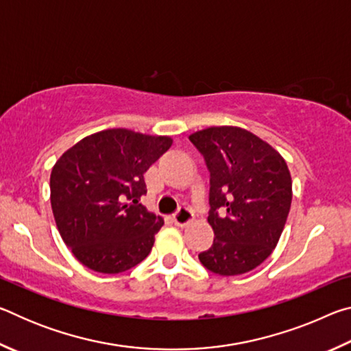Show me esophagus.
I'll use <instances>...</instances> for the list:
<instances>
[{
    "label": "esophagus",
    "instance_id": "esophagus-1",
    "mask_svg": "<svg viewBox=\"0 0 351 351\" xmlns=\"http://www.w3.org/2000/svg\"><path fill=\"white\" fill-rule=\"evenodd\" d=\"M192 219H193V212L186 206L180 207V209H178V212L173 215V223L176 226H180V228L187 226L190 221H192Z\"/></svg>",
    "mask_w": 351,
    "mask_h": 351
}]
</instances>
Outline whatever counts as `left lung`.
<instances>
[{"instance_id": "1", "label": "left lung", "mask_w": 351, "mask_h": 351, "mask_svg": "<svg viewBox=\"0 0 351 351\" xmlns=\"http://www.w3.org/2000/svg\"><path fill=\"white\" fill-rule=\"evenodd\" d=\"M210 173L212 246L198 258L219 276H240L269 257L287 223L293 182L280 153L247 130L210 127L189 136Z\"/></svg>"}]
</instances>
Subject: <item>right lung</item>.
I'll use <instances>...</instances> for the list:
<instances>
[{"instance_id":"add662e5","label":"right lung","mask_w":351,"mask_h":351,"mask_svg":"<svg viewBox=\"0 0 351 351\" xmlns=\"http://www.w3.org/2000/svg\"><path fill=\"white\" fill-rule=\"evenodd\" d=\"M167 136L125 128L86 136L51 173V206L74 257L96 272L117 274L150 254L164 219L139 203L144 173L169 150Z\"/></svg>"}]
</instances>
